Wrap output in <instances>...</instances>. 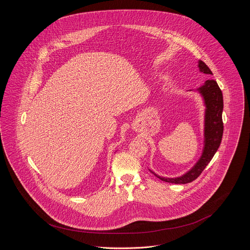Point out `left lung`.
Returning a JSON list of instances; mask_svg holds the SVG:
<instances>
[{"instance_id": "8db88e82", "label": "left lung", "mask_w": 250, "mask_h": 250, "mask_svg": "<svg viewBox=\"0 0 250 250\" xmlns=\"http://www.w3.org/2000/svg\"><path fill=\"white\" fill-rule=\"evenodd\" d=\"M198 68L199 71L204 74L213 75L210 68L202 61L198 62ZM197 91L203 97L204 105L206 107L204 116V147L201 157L188 172L176 178L161 177L149 169L162 181L174 184H187L192 182L201 174V172L211 162L221 143L223 135L222 92L214 80H207L203 85L197 88Z\"/></svg>"}]
</instances>
